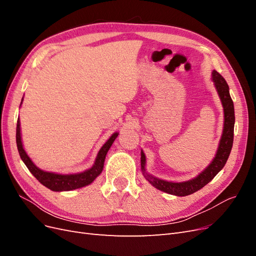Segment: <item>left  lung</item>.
<instances>
[{
    "instance_id": "obj_1",
    "label": "left lung",
    "mask_w": 256,
    "mask_h": 256,
    "mask_svg": "<svg viewBox=\"0 0 256 256\" xmlns=\"http://www.w3.org/2000/svg\"><path fill=\"white\" fill-rule=\"evenodd\" d=\"M212 80L214 82L216 88L218 90V94L221 98V102L224 108V127L223 134L220 140L218 152L216 154V157L209 166L200 173L198 177L193 178L189 182H171L159 180V178L154 177L145 173V154L141 152V168L145 175V178L148 180L154 188L161 191L166 192L168 194L186 196L192 194L198 190L202 189L209 182L214 180V177L218 174L223 166H226L228 156L232 150L234 141V124H235V111L234 104L230 95V88L226 81L224 80L223 76L216 72H212Z\"/></svg>"
}]
</instances>
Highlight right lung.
Listing matches in <instances>:
<instances>
[{"label": "right lung", "mask_w": 256, "mask_h": 256, "mask_svg": "<svg viewBox=\"0 0 256 256\" xmlns=\"http://www.w3.org/2000/svg\"><path fill=\"white\" fill-rule=\"evenodd\" d=\"M118 134H113L112 136L106 142V144L100 148L97 158L95 161V164L92 166L90 170L82 173L78 174H70V175H62V174H54L42 171L40 168H38L32 160L26 154V152L23 150L22 142H21V136H20V122L18 118L17 122V129H16V142L18 152L22 161L24 162V164L28 168V171L32 173L36 180L42 184L44 187L49 188L52 191H69L74 189H78L84 186H88L90 182L95 180V178L102 172L104 159L106 156V152L109 150L111 145L113 144L114 140L118 136Z\"/></svg>", "instance_id": "add662e5"}]
</instances>
